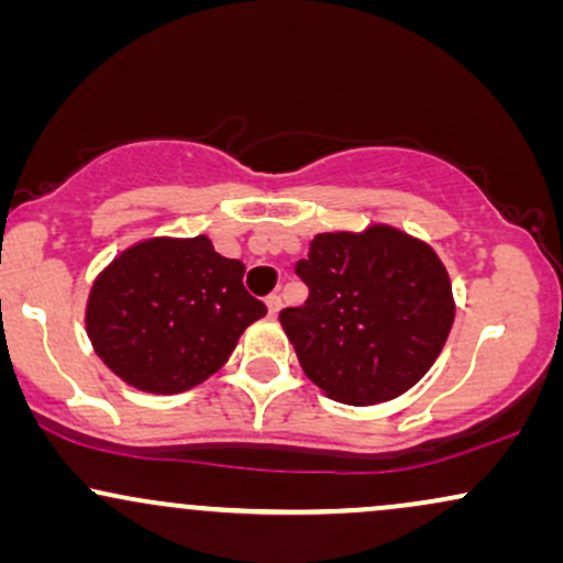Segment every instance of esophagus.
I'll use <instances>...</instances> for the list:
<instances>
[{
	"instance_id": "1",
	"label": "esophagus",
	"mask_w": 563,
	"mask_h": 563,
	"mask_svg": "<svg viewBox=\"0 0 563 563\" xmlns=\"http://www.w3.org/2000/svg\"><path fill=\"white\" fill-rule=\"evenodd\" d=\"M280 307H283L280 294H269V296H267V309H269V314H273V318H275L277 312H280Z\"/></svg>"
}]
</instances>
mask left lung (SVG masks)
I'll use <instances>...</instances> for the list:
<instances>
[{"label": "left lung", "mask_w": 563, "mask_h": 563, "mask_svg": "<svg viewBox=\"0 0 563 563\" xmlns=\"http://www.w3.org/2000/svg\"><path fill=\"white\" fill-rule=\"evenodd\" d=\"M309 299L280 312L309 378L346 405L399 397L426 376L455 320L444 264L429 245L376 224L322 232L296 262Z\"/></svg>", "instance_id": "8db88e82"}]
</instances>
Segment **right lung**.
<instances>
[{
  "instance_id": "right-lung-1",
  "label": "right lung",
  "mask_w": 563,
  "mask_h": 563,
  "mask_svg": "<svg viewBox=\"0 0 563 563\" xmlns=\"http://www.w3.org/2000/svg\"><path fill=\"white\" fill-rule=\"evenodd\" d=\"M245 264L206 235L132 245L95 280L87 333L119 378L153 394L198 386L228 363L238 339L267 314L243 286Z\"/></svg>"
}]
</instances>
